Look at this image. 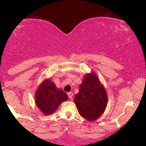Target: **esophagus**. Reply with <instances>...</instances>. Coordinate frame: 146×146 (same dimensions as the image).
<instances>
[{
	"label": "esophagus",
	"mask_w": 146,
	"mask_h": 146,
	"mask_svg": "<svg viewBox=\"0 0 146 146\" xmlns=\"http://www.w3.org/2000/svg\"><path fill=\"white\" fill-rule=\"evenodd\" d=\"M68 98H69V99L72 100V99H73V93H72V92H69V93H68Z\"/></svg>",
	"instance_id": "obj_1"
}]
</instances>
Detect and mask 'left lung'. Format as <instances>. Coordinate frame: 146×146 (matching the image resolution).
I'll list each match as a JSON object with an SVG mask.
<instances>
[{
	"label": "left lung",
	"instance_id": "1",
	"mask_svg": "<svg viewBox=\"0 0 146 146\" xmlns=\"http://www.w3.org/2000/svg\"><path fill=\"white\" fill-rule=\"evenodd\" d=\"M74 102L80 115L88 121H95L104 113L108 97L96 73L85 75Z\"/></svg>",
	"mask_w": 146,
	"mask_h": 146
}]
</instances>
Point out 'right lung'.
Segmentation results:
<instances>
[{
  "instance_id": "1",
  "label": "right lung",
  "mask_w": 146,
  "mask_h": 146,
  "mask_svg": "<svg viewBox=\"0 0 146 146\" xmlns=\"http://www.w3.org/2000/svg\"><path fill=\"white\" fill-rule=\"evenodd\" d=\"M38 108L46 115L53 113L63 102L68 100V95L63 90L58 89L56 84L49 80L42 82L35 95Z\"/></svg>"
}]
</instances>
